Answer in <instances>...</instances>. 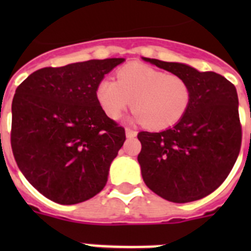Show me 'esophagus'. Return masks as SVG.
I'll return each mask as SVG.
<instances>
[{
  "label": "esophagus",
  "mask_w": 251,
  "mask_h": 251,
  "mask_svg": "<svg viewBox=\"0 0 251 251\" xmlns=\"http://www.w3.org/2000/svg\"><path fill=\"white\" fill-rule=\"evenodd\" d=\"M126 136H127V138H134L137 136V132L130 129V128H126Z\"/></svg>",
  "instance_id": "esophagus-1"
}]
</instances>
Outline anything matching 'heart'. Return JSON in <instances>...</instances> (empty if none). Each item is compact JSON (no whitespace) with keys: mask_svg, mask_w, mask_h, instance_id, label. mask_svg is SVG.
<instances>
[{"mask_svg":"<svg viewBox=\"0 0 251 251\" xmlns=\"http://www.w3.org/2000/svg\"><path fill=\"white\" fill-rule=\"evenodd\" d=\"M95 98L104 114L113 121L121 118L132 105L137 122L145 123L150 129L162 130L185 117L191 104L192 90L185 77L166 74L146 64L132 63L115 72V81H99Z\"/></svg>","mask_w":251,"mask_h":251,"instance_id":"1","label":"heart"}]
</instances>
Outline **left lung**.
<instances>
[{
	"mask_svg": "<svg viewBox=\"0 0 251 251\" xmlns=\"http://www.w3.org/2000/svg\"><path fill=\"white\" fill-rule=\"evenodd\" d=\"M143 60L185 77L192 90L190 108L175 127L139 132L142 177L154 194L185 203L214 192L229 176L241 147L239 99L234 84L214 72L186 64Z\"/></svg>",
	"mask_w": 251,
	"mask_h": 251,
	"instance_id": "obj_1",
	"label": "left lung"
}]
</instances>
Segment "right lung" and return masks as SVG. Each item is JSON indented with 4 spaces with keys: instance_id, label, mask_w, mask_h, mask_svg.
I'll use <instances>...</instances> for the list:
<instances>
[{
    "instance_id": "add662e5",
    "label": "right lung",
    "mask_w": 251,
    "mask_h": 251,
    "mask_svg": "<svg viewBox=\"0 0 251 251\" xmlns=\"http://www.w3.org/2000/svg\"><path fill=\"white\" fill-rule=\"evenodd\" d=\"M124 59L43 68L17 86L11 147L24 176L49 200L74 205L99 194L126 130L95 98L104 75Z\"/></svg>"
}]
</instances>
